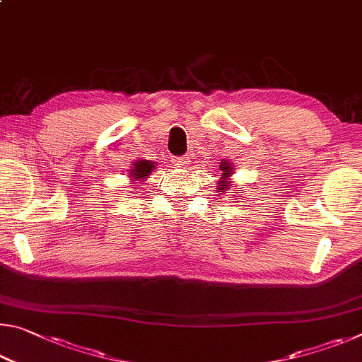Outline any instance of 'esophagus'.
Here are the masks:
<instances>
[{
    "label": "esophagus",
    "mask_w": 362,
    "mask_h": 362,
    "mask_svg": "<svg viewBox=\"0 0 362 362\" xmlns=\"http://www.w3.org/2000/svg\"><path fill=\"white\" fill-rule=\"evenodd\" d=\"M188 163H189V158L188 156H175L174 158V164L175 166H179V168H183V166H188Z\"/></svg>",
    "instance_id": "1"
}]
</instances>
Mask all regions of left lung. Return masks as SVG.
Instances as JSON below:
<instances>
[{
  "label": "left lung",
  "mask_w": 362,
  "mask_h": 362,
  "mask_svg": "<svg viewBox=\"0 0 362 362\" xmlns=\"http://www.w3.org/2000/svg\"><path fill=\"white\" fill-rule=\"evenodd\" d=\"M220 169L223 170L222 173V175H223V179L220 180V185H218V188L222 189V192H225V189H228V177H230V174H231V168H230V164L228 163H222L220 164Z\"/></svg>",
  "instance_id": "obj_1"
}]
</instances>
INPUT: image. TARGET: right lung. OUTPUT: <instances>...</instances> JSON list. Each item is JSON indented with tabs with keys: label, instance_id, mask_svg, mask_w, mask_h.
Segmentation results:
<instances>
[{
	"label": "right lung",
	"instance_id": "add662e5",
	"mask_svg": "<svg viewBox=\"0 0 362 362\" xmlns=\"http://www.w3.org/2000/svg\"><path fill=\"white\" fill-rule=\"evenodd\" d=\"M132 166H134V169H131L132 179H145V177L151 173V169L155 168V164H151L150 161H137L136 164H132Z\"/></svg>",
	"mask_w": 362,
	"mask_h": 362
}]
</instances>
